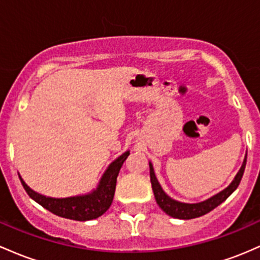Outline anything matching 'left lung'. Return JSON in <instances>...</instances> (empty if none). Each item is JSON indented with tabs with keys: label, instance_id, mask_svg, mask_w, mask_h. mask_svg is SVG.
<instances>
[{
	"label": "left lung",
	"instance_id": "left-lung-1",
	"mask_svg": "<svg viewBox=\"0 0 260 260\" xmlns=\"http://www.w3.org/2000/svg\"><path fill=\"white\" fill-rule=\"evenodd\" d=\"M246 162H247V154L244 157V161L242 163L240 171L236 174L235 179L232 180L231 184L227 188H224L223 190H221L220 193L212 195L209 199L200 201V203L195 204H188V203H182V201H178L172 199L171 197H168L165 193V190L162 189L161 184H159L158 179H157L156 174H154V169L152 163L150 162V178H151V184H152V190L154 194V199H156L157 204L161 208L166 214L174 218H180V220H190V218L200 217L203 215L208 214V212L217 208L220 204H222L227 198L231 195L233 191L237 189V186L240 185V182L242 179V176L244 173V168H246Z\"/></svg>",
	"mask_w": 260,
	"mask_h": 260
}]
</instances>
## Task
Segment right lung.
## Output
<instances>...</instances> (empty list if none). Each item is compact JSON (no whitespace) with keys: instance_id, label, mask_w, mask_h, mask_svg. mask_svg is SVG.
<instances>
[{"instance_id":"right-lung-1","label":"right lung","mask_w":260,"mask_h":260,"mask_svg":"<svg viewBox=\"0 0 260 260\" xmlns=\"http://www.w3.org/2000/svg\"><path fill=\"white\" fill-rule=\"evenodd\" d=\"M129 154L130 151H126L108 166L106 172L99 180L97 188L87 194L75 195V197H45V195L37 193L33 189L29 188L24 180L22 179L20 174L18 176L23 188L25 189L29 197L52 214L76 221L94 220V218L102 216L112 205L115 193L116 178H118L122 163Z\"/></svg>"}]
</instances>
